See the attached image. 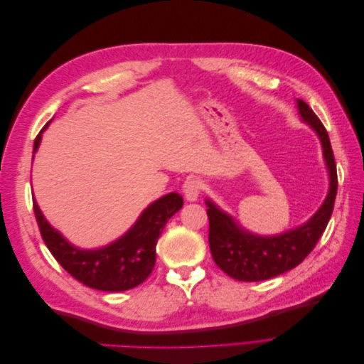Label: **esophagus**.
Masks as SVG:
<instances>
[{"label":"esophagus","mask_w":364,"mask_h":364,"mask_svg":"<svg viewBox=\"0 0 364 364\" xmlns=\"http://www.w3.org/2000/svg\"><path fill=\"white\" fill-rule=\"evenodd\" d=\"M202 190H203V182L200 179H190L185 183V190H183L186 200L194 202L199 199V196L202 194Z\"/></svg>","instance_id":"34e87169"}]
</instances>
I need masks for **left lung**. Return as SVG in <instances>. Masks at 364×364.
Returning a JSON list of instances; mask_svg holds the SVG:
<instances>
[{
    "instance_id": "1",
    "label": "left lung",
    "mask_w": 364,
    "mask_h": 364,
    "mask_svg": "<svg viewBox=\"0 0 364 364\" xmlns=\"http://www.w3.org/2000/svg\"><path fill=\"white\" fill-rule=\"evenodd\" d=\"M299 114L321 138L323 158L329 171V191L318 211L299 228L274 237H259L245 230L211 202L208 205L209 247L217 266L230 278L246 282L264 281L278 277L297 264L317 245L331 218L337 194V168L328 132L313 109L304 100H297Z\"/></svg>"
}]
</instances>
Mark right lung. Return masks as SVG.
<instances>
[{"label":"right lung","mask_w":364,"mask_h":364,"mask_svg":"<svg viewBox=\"0 0 364 364\" xmlns=\"http://www.w3.org/2000/svg\"><path fill=\"white\" fill-rule=\"evenodd\" d=\"M43 129L35 139L33 153H36L39 147ZM182 205L183 199L181 194L170 193L164 196L146 208L129 232L112 245L95 250H82L71 246L56 229L48 225L36 200H33L42 240L51 255L73 278L86 287L102 291H124L136 287L149 278L155 267L158 238L168 220L179 211Z\"/></svg>","instance_id":"right-lung-1"}]
</instances>
